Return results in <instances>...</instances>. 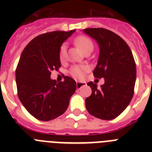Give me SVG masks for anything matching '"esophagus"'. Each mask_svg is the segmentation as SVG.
<instances>
[{
	"mask_svg": "<svg viewBox=\"0 0 152 152\" xmlns=\"http://www.w3.org/2000/svg\"><path fill=\"white\" fill-rule=\"evenodd\" d=\"M86 83L85 82H80V81H77V89H79V88H80L82 86L85 85Z\"/></svg>",
	"mask_w": 152,
	"mask_h": 152,
	"instance_id": "34e87169",
	"label": "esophagus"
}]
</instances>
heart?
<instances>
[{
  "mask_svg": "<svg viewBox=\"0 0 152 152\" xmlns=\"http://www.w3.org/2000/svg\"><path fill=\"white\" fill-rule=\"evenodd\" d=\"M75 42L84 53L88 52V51H93V49H94L93 42L87 36H77V38L75 39ZM66 44L63 43L60 47L59 53H58L59 54V58L61 60L64 59L65 56H66ZM87 72H88V67L86 65H75V66L71 68L69 73L75 78L81 79L84 77V74Z\"/></svg>",
  "mask_w": 152,
  "mask_h": 152,
  "instance_id": "1",
  "label": "heart"
}]
</instances>
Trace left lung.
I'll use <instances>...</instances> for the list:
<instances>
[{"label": "left lung", "mask_w": 152, "mask_h": 152, "mask_svg": "<svg viewBox=\"0 0 152 152\" xmlns=\"http://www.w3.org/2000/svg\"><path fill=\"white\" fill-rule=\"evenodd\" d=\"M84 32L97 42L100 55L93 74L104 78L100 89L96 84H88L92 94L86 98L87 110L104 120L117 117L128 107L134 94L136 67L131 49L119 36L104 28H88Z\"/></svg>", "instance_id": "obj_1"}]
</instances>
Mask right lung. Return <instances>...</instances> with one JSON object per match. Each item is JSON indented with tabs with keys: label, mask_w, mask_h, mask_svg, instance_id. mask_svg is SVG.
<instances>
[{
	"label": "right lung",
	"mask_w": 152,
	"mask_h": 152,
	"mask_svg": "<svg viewBox=\"0 0 152 152\" xmlns=\"http://www.w3.org/2000/svg\"><path fill=\"white\" fill-rule=\"evenodd\" d=\"M75 29L53 31L36 36L23 51L17 69V94L23 107L41 121L61 116L77 88L76 81L64 76L59 83L50 77L61 67L59 49Z\"/></svg>",
	"instance_id": "add662e5"
}]
</instances>
